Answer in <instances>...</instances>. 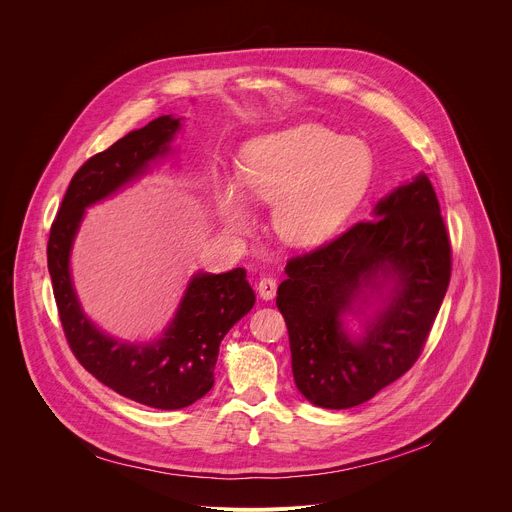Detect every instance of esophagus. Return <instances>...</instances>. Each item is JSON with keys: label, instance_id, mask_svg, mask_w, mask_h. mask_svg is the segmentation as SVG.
<instances>
[{"label": "esophagus", "instance_id": "34e87169", "mask_svg": "<svg viewBox=\"0 0 512 512\" xmlns=\"http://www.w3.org/2000/svg\"><path fill=\"white\" fill-rule=\"evenodd\" d=\"M257 291H259V298H261V300L269 302V300H273L275 294H277V281H275L273 277H263V279L259 281V285H257Z\"/></svg>", "mask_w": 512, "mask_h": 512}]
</instances>
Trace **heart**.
Masks as SVG:
<instances>
[{
	"mask_svg": "<svg viewBox=\"0 0 512 512\" xmlns=\"http://www.w3.org/2000/svg\"><path fill=\"white\" fill-rule=\"evenodd\" d=\"M371 178L373 154L360 139L300 123L251 141L239 158L237 180L214 178V204L225 229L241 235L253 225L246 197L271 202L275 235L291 247H312L346 223Z\"/></svg>",
	"mask_w": 512,
	"mask_h": 512,
	"instance_id": "1",
	"label": "heart"
}]
</instances>
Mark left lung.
Here are the masks:
<instances>
[{
	"label": "left lung",
	"mask_w": 512,
	"mask_h": 512,
	"mask_svg": "<svg viewBox=\"0 0 512 512\" xmlns=\"http://www.w3.org/2000/svg\"><path fill=\"white\" fill-rule=\"evenodd\" d=\"M450 271L440 202L423 172L383 196L373 221L291 259L277 308L298 391L318 407L348 409L405 375L444 302Z\"/></svg>",
	"instance_id": "obj_1"
}]
</instances>
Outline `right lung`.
I'll return each mask as SVG.
<instances>
[{"label": "right lung", "mask_w": 512, "mask_h": 512, "mask_svg": "<svg viewBox=\"0 0 512 512\" xmlns=\"http://www.w3.org/2000/svg\"><path fill=\"white\" fill-rule=\"evenodd\" d=\"M184 117L162 115L93 156L70 180L48 239V271L66 340L83 367L115 393L154 409H182L214 385L227 332L251 312L255 294L243 267L196 271L160 336L131 342L101 330L83 310L70 255L87 208L115 196L168 160Z\"/></svg>", "instance_id": "obj_1"}]
</instances>
